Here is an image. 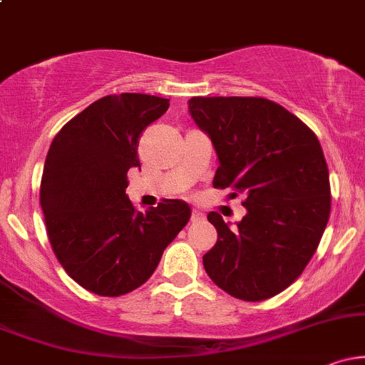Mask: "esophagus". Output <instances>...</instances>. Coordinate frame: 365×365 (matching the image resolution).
I'll return each instance as SVG.
<instances>
[{
    "label": "esophagus",
    "instance_id": "esophagus-1",
    "mask_svg": "<svg viewBox=\"0 0 365 365\" xmlns=\"http://www.w3.org/2000/svg\"><path fill=\"white\" fill-rule=\"evenodd\" d=\"M204 212L200 209H192V215H190V221L192 223H197V221H202L204 220Z\"/></svg>",
    "mask_w": 365,
    "mask_h": 365
}]
</instances>
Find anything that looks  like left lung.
I'll list each match as a JSON object with an SVG mask.
<instances>
[{"label": "left lung", "mask_w": 365, "mask_h": 365, "mask_svg": "<svg viewBox=\"0 0 365 365\" xmlns=\"http://www.w3.org/2000/svg\"><path fill=\"white\" fill-rule=\"evenodd\" d=\"M192 118L211 137L212 185L244 194L247 215L230 228L209 212L217 242L204 269L247 302L271 299L302 274L329 220V171L316 133L266 98H192Z\"/></svg>", "instance_id": "obj_1"}]
</instances>
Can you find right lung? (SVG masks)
<instances>
[{"label":"right lung","mask_w":365,"mask_h":365,"mask_svg":"<svg viewBox=\"0 0 365 365\" xmlns=\"http://www.w3.org/2000/svg\"><path fill=\"white\" fill-rule=\"evenodd\" d=\"M170 99L123 92L87 106L51 142L41 178L49 244L73 282L96 295L120 297L144 284L188 223L183 200L163 199L139 212L125 194L140 166L139 139Z\"/></svg>","instance_id":"add662e5"}]
</instances>
